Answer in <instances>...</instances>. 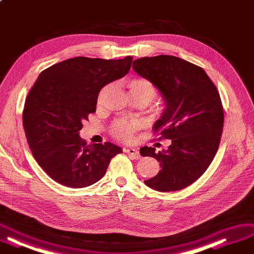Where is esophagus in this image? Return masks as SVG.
Wrapping results in <instances>:
<instances>
[{
  "label": "esophagus",
  "mask_w": 254,
  "mask_h": 254,
  "mask_svg": "<svg viewBox=\"0 0 254 254\" xmlns=\"http://www.w3.org/2000/svg\"><path fill=\"white\" fill-rule=\"evenodd\" d=\"M125 152L127 153V154H129V155H131L133 157V159H135V160H138V159H141V155H139V153H138V151L135 149V148H132V147H129V148H126L125 149Z\"/></svg>",
  "instance_id": "1"
}]
</instances>
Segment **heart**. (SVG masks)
I'll return each mask as SVG.
<instances>
[{
  "instance_id": "heart-1",
  "label": "heart",
  "mask_w": 254,
  "mask_h": 254,
  "mask_svg": "<svg viewBox=\"0 0 254 254\" xmlns=\"http://www.w3.org/2000/svg\"><path fill=\"white\" fill-rule=\"evenodd\" d=\"M127 88L131 101H144L149 104L156 95L153 84L146 78H132L127 83ZM135 125L121 121L112 126V134L119 139L129 141L132 138Z\"/></svg>"
}]
</instances>
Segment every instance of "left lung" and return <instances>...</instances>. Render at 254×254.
Instances as JSON below:
<instances>
[{"label":"left lung","mask_w":254,"mask_h":254,"mask_svg":"<svg viewBox=\"0 0 254 254\" xmlns=\"http://www.w3.org/2000/svg\"><path fill=\"white\" fill-rule=\"evenodd\" d=\"M133 70L159 90L164 109L153 124L164 138L171 139L167 150L143 147V156L155 157L162 168L145 181L154 190L178 191L194 183L213 161L224 126V110L215 85L203 68L172 56L133 61Z\"/></svg>","instance_id":"8db88e82"}]
</instances>
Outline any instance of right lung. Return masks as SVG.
I'll use <instances>...</instances> for the list:
<instances>
[{
    "label": "right lung",
    "instance_id": "add662e5",
    "mask_svg": "<svg viewBox=\"0 0 254 254\" xmlns=\"http://www.w3.org/2000/svg\"><path fill=\"white\" fill-rule=\"evenodd\" d=\"M132 57L103 60L77 57L42 71L25 101L23 126L32 155L57 183L84 188L100 181L113 156L112 143L87 145L83 122L97 109L105 85L128 73Z\"/></svg>",
    "mask_w": 254,
    "mask_h": 254
}]
</instances>
